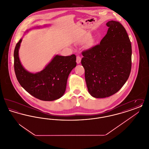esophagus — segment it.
<instances>
[{
    "instance_id": "34e87169",
    "label": "esophagus",
    "mask_w": 149,
    "mask_h": 149,
    "mask_svg": "<svg viewBox=\"0 0 149 149\" xmlns=\"http://www.w3.org/2000/svg\"><path fill=\"white\" fill-rule=\"evenodd\" d=\"M81 62V57L79 56H77V63L78 64H79Z\"/></svg>"
}]
</instances>
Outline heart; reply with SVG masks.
<instances>
[{"instance_id": "obj_1", "label": "heart", "mask_w": 149, "mask_h": 149, "mask_svg": "<svg viewBox=\"0 0 149 149\" xmlns=\"http://www.w3.org/2000/svg\"><path fill=\"white\" fill-rule=\"evenodd\" d=\"M90 33H89V32H87V33H85L84 35L83 36H81L80 38H79V41H78V42L79 43H84L85 42V41L87 40V39L88 38V37L90 36ZM93 40H90V41H89V42H88V45L91 46H92L93 45Z\"/></svg>"}]
</instances>
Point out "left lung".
Instances as JSON below:
<instances>
[{"mask_svg": "<svg viewBox=\"0 0 149 149\" xmlns=\"http://www.w3.org/2000/svg\"><path fill=\"white\" fill-rule=\"evenodd\" d=\"M100 44L83 52L81 65L89 93L108 97L125 84L131 69L132 48L127 33L118 22L110 21Z\"/></svg>", "mask_w": 149, "mask_h": 149, "instance_id": "8db88e82", "label": "left lung"}]
</instances>
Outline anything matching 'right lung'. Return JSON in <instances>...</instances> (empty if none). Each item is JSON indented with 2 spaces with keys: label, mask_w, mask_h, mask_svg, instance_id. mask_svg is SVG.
<instances>
[{
  "label": "right lung",
  "mask_w": 149,
  "mask_h": 149,
  "mask_svg": "<svg viewBox=\"0 0 149 149\" xmlns=\"http://www.w3.org/2000/svg\"><path fill=\"white\" fill-rule=\"evenodd\" d=\"M47 26H36L27 30L24 34L32 29ZM22 41V38L17 43L14 51V71L20 85L31 95L41 100L52 101L60 98L65 92L68 77L77 65L76 56L56 55L42 70L31 72L23 66L19 57Z\"/></svg>",
  "instance_id": "1"
}]
</instances>
